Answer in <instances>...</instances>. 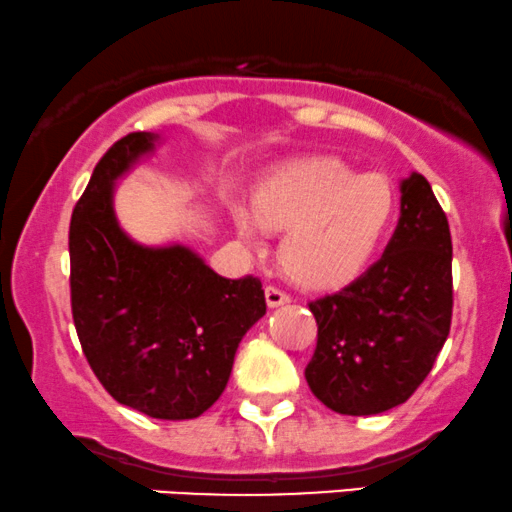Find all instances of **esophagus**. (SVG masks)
<instances>
[{"label": "esophagus", "instance_id": "esophagus-1", "mask_svg": "<svg viewBox=\"0 0 512 512\" xmlns=\"http://www.w3.org/2000/svg\"><path fill=\"white\" fill-rule=\"evenodd\" d=\"M264 298H267V305L269 307H281V305L291 303V295L283 293L281 288H276V286L264 288Z\"/></svg>", "mask_w": 512, "mask_h": 512}]
</instances>
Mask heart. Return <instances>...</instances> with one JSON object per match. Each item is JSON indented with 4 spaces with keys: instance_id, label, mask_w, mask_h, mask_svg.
<instances>
[{
    "instance_id": "1",
    "label": "heart",
    "mask_w": 512,
    "mask_h": 512,
    "mask_svg": "<svg viewBox=\"0 0 512 512\" xmlns=\"http://www.w3.org/2000/svg\"><path fill=\"white\" fill-rule=\"evenodd\" d=\"M398 195L389 176L357 169L336 157H312L264 178L252 214L236 209L243 236L283 233L279 262L307 291H336L367 272L389 238Z\"/></svg>"
}]
</instances>
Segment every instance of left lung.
Segmentation results:
<instances>
[{
    "instance_id": "1",
    "label": "left lung",
    "mask_w": 512,
    "mask_h": 512,
    "mask_svg": "<svg viewBox=\"0 0 512 512\" xmlns=\"http://www.w3.org/2000/svg\"><path fill=\"white\" fill-rule=\"evenodd\" d=\"M400 193V219L381 260L343 291L310 303L317 348L305 379L341 415H377L405 403L451 331L446 212L422 174L405 178Z\"/></svg>"
}]
</instances>
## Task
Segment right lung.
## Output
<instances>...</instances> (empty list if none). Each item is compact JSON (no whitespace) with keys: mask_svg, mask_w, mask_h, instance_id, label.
I'll list each match as a JSON object with an SVG mask.
<instances>
[{"mask_svg":"<svg viewBox=\"0 0 512 512\" xmlns=\"http://www.w3.org/2000/svg\"><path fill=\"white\" fill-rule=\"evenodd\" d=\"M128 133L104 152L71 217V312L88 365L121 405L193 420L229 384L240 338L264 317L262 281L224 279L183 245L145 248L114 217V181L155 147Z\"/></svg>","mask_w":512,"mask_h":512,"instance_id":"obj_1","label":"right lung"}]
</instances>
